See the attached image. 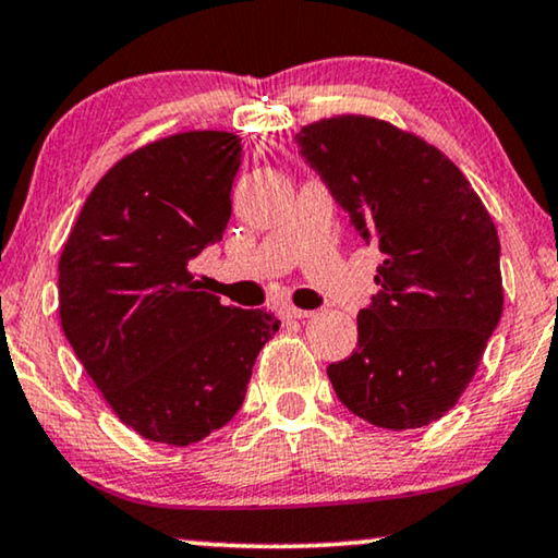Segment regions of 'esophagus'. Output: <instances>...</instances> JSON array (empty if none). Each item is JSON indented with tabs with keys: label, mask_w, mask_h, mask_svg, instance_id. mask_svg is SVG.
I'll return each mask as SVG.
<instances>
[{
	"label": "esophagus",
	"mask_w": 558,
	"mask_h": 558,
	"mask_svg": "<svg viewBox=\"0 0 558 558\" xmlns=\"http://www.w3.org/2000/svg\"><path fill=\"white\" fill-rule=\"evenodd\" d=\"M312 315H315L312 310H300V307H292V304L281 307V317H284V319H304V317H312Z\"/></svg>",
	"instance_id": "1"
}]
</instances>
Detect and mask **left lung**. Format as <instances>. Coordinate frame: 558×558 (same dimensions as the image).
<instances>
[{"mask_svg":"<svg viewBox=\"0 0 558 558\" xmlns=\"http://www.w3.org/2000/svg\"><path fill=\"white\" fill-rule=\"evenodd\" d=\"M296 144L384 254L357 348L327 368L335 393L384 429L437 422L475 378L502 315L490 213L445 151L391 121L340 113L302 126Z\"/></svg>","mask_w":558,"mask_h":558,"instance_id":"8db88e82","label":"left lung"}]
</instances>
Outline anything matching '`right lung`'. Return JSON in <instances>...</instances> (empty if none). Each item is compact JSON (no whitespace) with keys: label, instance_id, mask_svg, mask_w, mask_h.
Returning <instances> with one entry per match:
<instances>
[{"label":"right lung","instance_id":"add662e5","mask_svg":"<svg viewBox=\"0 0 558 558\" xmlns=\"http://www.w3.org/2000/svg\"><path fill=\"white\" fill-rule=\"evenodd\" d=\"M241 140L180 132L121 157L98 180L58 262L60 325L129 429L187 447L246 399L266 310L220 304L190 262L223 239Z\"/></svg>","mask_w":558,"mask_h":558}]
</instances>
